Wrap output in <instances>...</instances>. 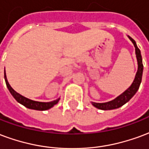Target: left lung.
Here are the masks:
<instances>
[{
    "label": "left lung",
    "mask_w": 149,
    "mask_h": 149,
    "mask_svg": "<svg viewBox=\"0 0 149 149\" xmlns=\"http://www.w3.org/2000/svg\"><path fill=\"white\" fill-rule=\"evenodd\" d=\"M130 40L132 41L133 45L135 47L136 51V58H137V63H138V70L136 74L135 79L132 83V85L130 86V87L126 90L124 92L123 94H121L120 96L116 97L114 100L105 103H96L92 102V105L99 109H103V110H109V109H118L120 106L125 105V103L128 102L131 98H132L134 94L136 93V91H138L142 79V74H143V63H142V58L141 54V51L139 49L136 43L135 40L132 39V38L129 36Z\"/></svg>",
    "instance_id": "left-lung-1"
}]
</instances>
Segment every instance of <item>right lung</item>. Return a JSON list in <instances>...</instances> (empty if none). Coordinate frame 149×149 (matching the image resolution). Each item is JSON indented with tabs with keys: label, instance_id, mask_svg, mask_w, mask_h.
Listing matches in <instances>:
<instances>
[{
	"label": "right lung",
	"instance_id": "add662e5",
	"mask_svg": "<svg viewBox=\"0 0 149 149\" xmlns=\"http://www.w3.org/2000/svg\"><path fill=\"white\" fill-rule=\"evenodd\" d=\"M5 79L8 89V91H10L11 94L13 96L14 98L17 100L18 102L22 104L23 106H24L27 108H29V109H36V110H47V109H51L52 106H55V104H57L58 100H59V98H58V99L55 100L53 102H36V101L30 100L29 98H27V97H24L22 95H20L19 94H18L17 92H16L13 88L11 87V86L9 85V83L8 82L6 75H5Z\"/></svg>",
	"mask_w": 149,
	"mask_h": 149
}]
</instances>
